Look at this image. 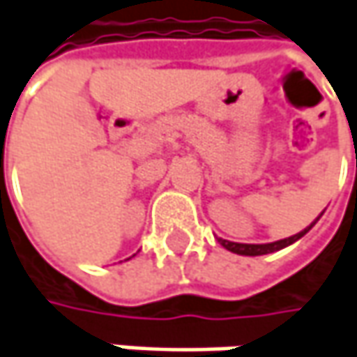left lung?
Wrapping results in <instances>:
<instances>
[{"instance_id":"left-lung-1","label":"left lung","mask_w":357,"mask_h":357,"mask_svg":"<svg viewBox=\"0 0 357 357\" xmlns=\"http://www.w3.org/2000/svg\"><path fill=\"white\" fill-rule=\"evenodd\" d=\"M313 224H315V222H313ZM313 224H311V226H313ZM311 226H309V228H311ZM309 228L303 230V232H299V234H295V236L284 238V241L268 242V244H241V242L222 241V238H220V244L224 246V248H228L230 252H236V255H244V257H259V255H268V252L281 250V248H284V246H289V244H293L295 241H299L305 232H309Z\"/></svg>"}]
</instances>
